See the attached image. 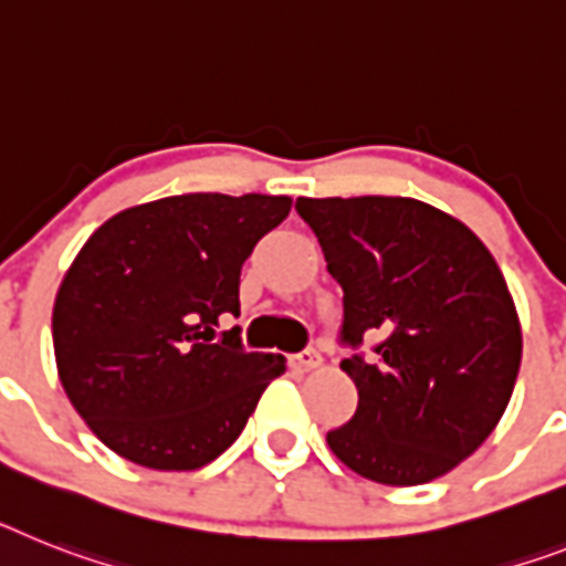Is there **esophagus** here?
Masks as SVG:
<instances>
[{"mask_svg": "<svg viewBox=\"0 0 566 566\" xmlns=\"http://www.w3.org/2000/svg\"><path fill=\"white\" fill-rule=\"evenodd\" d=\"M291 365L293 368H298V371H313V368H319L322 365V356L316 348H305L291 356Z\"/></svg>", "mask_w": 566, "mask_h": 566, "instance_id": "34e87169", "label": "esophagus"}]
</instances>
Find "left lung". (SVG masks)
<instances>
[{
  "instance_id": "8db88e82",
  "label": "left lung",
  "mask_w": 566,
  "mask_h": 566,
  "mask_svg": "<svg viewBox=\"0 0 566 566\" xmlns=\"http://www.w3.org/2000/svg\"><path fill=\"white\" fill-rule=\"evenodd\" d=\"M342 287L356 411L331 452L386 486L429 483L492 434L521 368L501 268L458 218L415 198H298ZM369 342V350L361 345Z\"/></svg>"
}]
</instances>
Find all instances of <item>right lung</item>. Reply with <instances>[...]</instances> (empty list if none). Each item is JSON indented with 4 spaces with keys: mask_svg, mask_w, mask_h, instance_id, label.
<instances>
[{
    "mask_svg": "<svg viewBox=\"0 0 566 566\" xmlns=\"http://www.w3.org/2000/svg\"><path fill=\"white\" fill-rule=\"evenodd\" d=\"M291 212L287 195H172L85 241L54 302L71 406L120 458L189 472L227 452L284 359L244 348L241 268Z\"/></svg>",
    "mask_w": 566,
    "mask_h": 566,
    "instance_id": "right-lung-1",
    "label": "right lung"
}]
</instances>
